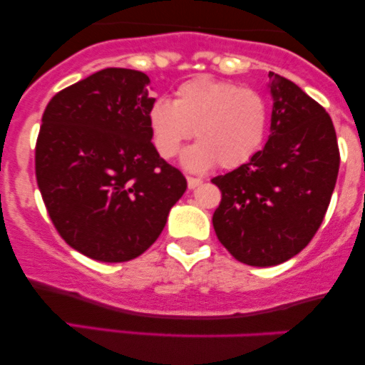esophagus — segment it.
<instances>
[{"label":"esophagus","mask_w":365,"mask_h":365,"mask_svg":"<svg viewBox=\"0 0 365 365\" xmlns=\"http://www.w3.org/2000/svg\"><path fill=\"white\" fill-rule=\"evenodd\" d=\"M200 183H202V180H199V178H192V177L187 178V185H188V188H190V190H194V188L199 187Z\"/></svg>","instance_id":"esophagus-1"}]
</instances>
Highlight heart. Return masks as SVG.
<instances>
[{
  "mask_svg": "<svg viewBox=\"0 0 365 365\" xmlns=\"http://www.w3.org/2000/svg\"><path fill=\"white\" fill-rule=\"evenodd\" d=\"M154 148L161 158L177 156L187 171L202 173L220 165L238 168L257 153L266 137L267 104L257 91L212 77H197L178 87L173 103L156 99L148 113Z\"/></svg>",
  "mask_w": 365,
  "mask_h": 365,
  "instance_id": "b5f03b06",
  "label": "heart"
}]
</instances>
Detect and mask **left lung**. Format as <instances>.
Instances as JSON below:
<instances>
[{
	"instance_id": "1",
	"label": "left lung",
	"mask_w": 365,
	"mask_h": 365,
	"mask_svg": "<svg viewBox=\"0 0 365 365\" xmlns=\"http://www.w3.org/2000/svg\"><path fill=\"white\" fill-rule=\"evenodd\" d=\"M273 111L266 145L237 170L212 178L220 242L237 261L267 267L311 242L329 206L340 168L336 132L321 104L269 72Z\"/></svg>"
}]
</instances>
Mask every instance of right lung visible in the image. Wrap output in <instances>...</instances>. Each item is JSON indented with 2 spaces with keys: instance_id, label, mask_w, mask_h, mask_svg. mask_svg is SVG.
<instances>
[{
  "instance_id": "1",
  "label": "right lung",
  "mask_w": 365,
  "mask_h": 365,
  "mask_svg": "<svg viewBox=\"0 0 365 365\" xmlns=\"http://www.w3.org/2000/svg\"><path fill=\"white\" fill-rule=\"evenodd\" d=\"M149 77L104 68L49 101L36 177L58 233L101 262L139 257L161 235L187 180L150 140Z\"/></svg>"
}]
</instances>
